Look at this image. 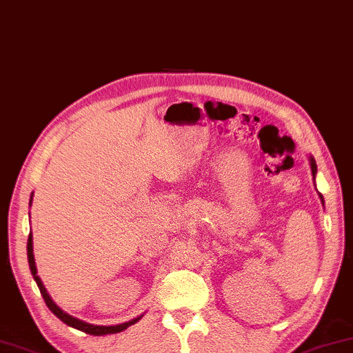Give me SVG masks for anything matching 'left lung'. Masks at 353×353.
I'll list each match as a JSON object with an SVG mask.
<instances>
[{
  "instance_id": "obj_1",
  "label": "left lung",
  "mask_w": 353,
  "mask_h": 353,
  "mask_svg": "<svg viewBox=\"0 0 353 353\" xmlns=\"http://www.w3.org/2000/svg\"><path fill=\"white\" fill-rule=\"evenodd\" d=\"M310 166H312V174H313V179H314V176H316V163H314V159L310 157ZM319 199H321V203L324 205V200H323V195L319 194Z\"/></svg>"
}]
</instances>
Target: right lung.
<instances>
[{
    "label": "right lung",
    "instance_id": "obj_1",
    "mask_svg": "<svg viewBox=\"0 0 353 353\" xmlns=\"http://www.w3.org/2000/svg\"><path fill=\"white\" fill-rule=\"evenodd\" d=\"M30 203H32V199H30ZM32 242H34V241H32V232H30L29 234V241H27V258H29L30 272H32V276H34L37 285H39L41 297H43L46 307H48L51 312H53L56 316H58L64 324H68V326H70V327H75V330H79V331L87 332V334L105 336V334H114V332H121V331L128 330L129 326H132V324H135L140 318H142V316H137V318L130 319V321H128V323L116 324V326H97V324L85 323V321H82V319H77V318L70 316V314H68L65 312H63V310H61L58 305L53 302V299H51L48 292H46V289H45L43 283H41V279L39 278V276H37V266H35V258H34V243H32Z\"/></svg>",
    "mask_w": 353,
    "mask_h": 353
}]
</instances>
